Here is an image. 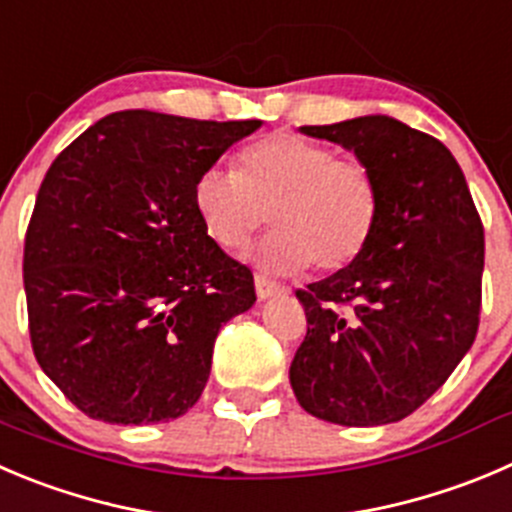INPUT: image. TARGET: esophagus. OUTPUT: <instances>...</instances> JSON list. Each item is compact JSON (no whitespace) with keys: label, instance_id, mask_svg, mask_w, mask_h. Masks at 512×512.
Here are the masks:
<instances>
[{"label":"esophagus","instance_id":"esophagus-1","mask_svg":"<svg viewBox=\"0 0 512 512\" xmlns=\"http://www.w3.org/2000/svg\"><path fill=\"white\" fill-rule=\"evenodd\" d=\"M253 284H256V296H259V299H271V296L276 294H284V289H281L279 284H274V281L266 279V276L261 274H256Z\"/></svg>","mask_w":512,"mask_h":512}]
</instances>
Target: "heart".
Here are the masks:
<instances>
[{
	"instance_id": "b5f03b06",
	"label": "heart",
	"mask_w": 512,
	"mask_h": 512,
	"mask_svg": "<svg viewBox=\"0 0 512 512\" xmlns=\"http://www.w3.org/2000/svg\"><path fill=\"white\" fill-rule=\"evenodd\" d=\"M193 208L223 248H241L269 211L276 228L248 251V261L269 274H294L309 264L342 271L372 241L379 186L359 160L279 133L243 150L238 173L203 170L193 183Z\"/></svg>"
}]
</instances>
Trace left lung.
Listing matches in <instances>:
<instances>
[{"label": "left lung", "instance_id": "8db88e82", "mask_svg": "<svg viewBox=\"0 0 512 512\" xmlns=\"http://www.w3.org/2000/svg\"><path fill=\"white\" fill-rule=\"evenodd\" d=\"M299 130L352 150L372 170L379 218L352 266L296 291L309 329L291 389L309 415L334 425L405 420L475 342L483 223L460 165L432 135L389 115Z\"/></svg>", "mask_w": 512, "mask_h": 512}]
</instances>
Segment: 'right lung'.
Wrapping results in <instances>:
<instances>
[{"label": "right lung", "instance_id": "add662e5", "mask_svg": "<svg viewBox=\"0 0 512 512\" xmlns=\"http://www.w3.org/2000/svg\"><path fill=\"white\" fill-rule=\"evenodd\" d=\"M261 120L123 110L55 158L24 238L29 337L42 372L110 425L186 415L253 276L193 208L203 170Z\"/></svg>", "mask_w": 512, "mask_h": 512}]
</instances>
